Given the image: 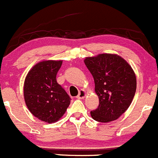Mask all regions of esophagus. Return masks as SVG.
I'll list each match as a JSON object with an SVG mask.
<instances>
[{
    "instance_id": "34e87169",
    "label": "esophagus",
    "mask_w": 158,
    "mask_h": 158,
    "mask_svg": "<svg viewBox=\"0 0 158 158\" xmlns=\"http://www.w3.org/2000/svg\"><path fill=\"white\" fill-rule=\"evenodd\" d=\"M85 97H86V92L83 89H81L79 93V95L77 96V98L78 99H82Z\"/></svg>"
}]
</instances>
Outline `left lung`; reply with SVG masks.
<instances>
[{
  "mask_svg": "<svg viewBox=\"0 0 158 158\" xmlns=\"http://www.w3.org/2000/svg\"><path fill=\"white\" fill-rule=\"evenodd\" d=\"M84 63L92 74L99 106L91 117L100 122L118 118L130 106L136 89V79L131 66L120 56L102 54L86 57Z\"/></svg>",
  "mask_w": 158,
  "mask_h": 158,
  "instance_id": "obj_1",
  "label": "left lung"
}]
</instances>
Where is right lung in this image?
<instances>
[{
    "label": "right lung",
    "instance_id": "1",
    "mask_svg": "<svg viewBox=\"0 0 158 158\" xmlns=\"http://www.w3.org/2000/svg\"><path fill=\"white\" fill-rule=\"evenodd\" d=\"M62 61L38 63L28 73L24 83L27 107L35 117L44 122H57L70 104L71 97L56 79Z\"/></svg>",
    "mask_w": 158,
    "mask_h": 158
}]
</instances>
